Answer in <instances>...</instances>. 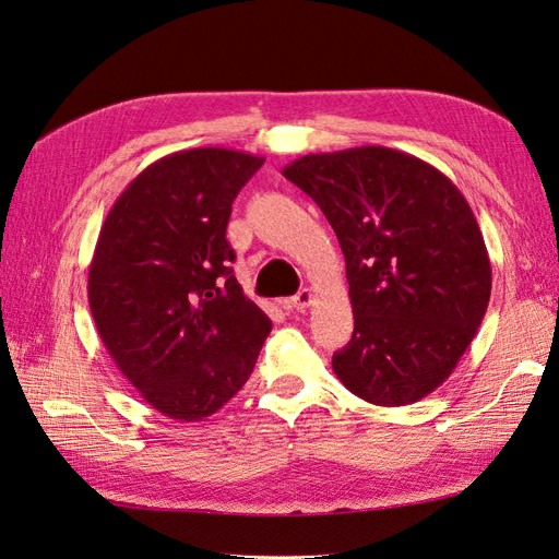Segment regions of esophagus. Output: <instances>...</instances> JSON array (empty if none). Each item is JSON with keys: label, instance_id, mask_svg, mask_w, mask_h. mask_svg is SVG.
<instances>
[{"label": "esophagus", "instance_id": "obj_1", "mask_svg": "<svg viewBox=\"0 0 559 559\" xmlns=\"http://www.w3.org/2000/svg\"><path fill=\"white\" fill-rule=\"evenodd\" d=\"M313 304V293L308 290V287H304V290H299L293 299H287L285 306L290 308V311H304V308H308Z\"/></svg>", "mask_w": 559, "mask_h": 559}]
</instances>
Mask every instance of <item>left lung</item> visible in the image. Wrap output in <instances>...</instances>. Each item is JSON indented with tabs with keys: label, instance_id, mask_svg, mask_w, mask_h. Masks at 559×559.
Returning <instances> with one entry per match:
<instances>
[{
	"label": "left lung",
	"instance_id": "left-lung-1",
	"mask_svg": "<svg viewBox=\"0 0 559 559\" xmlns=\"http://www.w3.org/2000/svg\"><path fill=\"white\" fill-rule=\"evenodd\" d=\"M283 177L318 202L345 255L355 332L334 373L373 405L421 401L456 368L490 299L467 200L430 163L376 144L301 156Z\"/></svg>",
	"mask_w": 559,
	"mask_h": 559
}]
</instances>
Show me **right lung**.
Returning <instances> with one entry per match:
<instances>
[{"instance_id": "obj_1", "label": "right lung", "mask_w": 559, "mask_h": 559, "mask_svg": "<svg viewBox=\"0 0 559 559\" xmlns=\"http://www.w3.org/2000/svg\"><path fill=\"white\" fill-rule=\"evenodd\" d=\"M262 156L223 147L147 165L100 227L90 308L117 368L160 415L200 421L251 378L272 332L237 283L225 239Z\"/></svg>"}]
</instances>
